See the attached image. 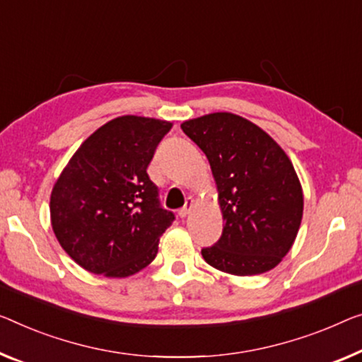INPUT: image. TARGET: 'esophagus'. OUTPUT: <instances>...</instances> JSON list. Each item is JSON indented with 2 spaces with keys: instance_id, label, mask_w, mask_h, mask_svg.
Here are the masks:
<instances>
[{
  "instance_id": "34e87169",
  "label": "esophagus",
  "mask_w": 362,
  "mask_h": 362,
  "mask_svg": "<svg viewBox=\"0 0 362 362\" xmlns=\"http://www.w3.org/2000/svg\"><path fill=\"white\" fill-rule=\"evenodd\" d=\"M193 206H195V199H193L192 197H188V198H187V202H185V204H183V208L180 209V211H179L180 218H187V216L190 214V211L193 209Z\"/></svg>"
}]
</instances>
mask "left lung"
<instances>
[{
  "instance_id": "1",
  "label": "left lung",
  "mask_w": 362,
  "mask_h": 362,
  "mask_svg": "<svg viewBox=\"0 0 362 362\" xmlns=\"http://www.w3.org/2000/svg\"><path fill=\"white\" fill-rule=\"evenodd\" d=\"M211 165L223 235L202 250L204 262L234 276L273 269L298 237L304 193L284 149L267 132L230 112L182 123Z\"/></svg>"
}]
</instances>
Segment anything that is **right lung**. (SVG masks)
Here are the masks:
<instances>
[{
    "label": "right lung",
    "mask_w": 362,
    "mask_h": 362,
    "mask_svg": "<svg viewBox=\"0 0 362 362\" xmlns=\"http://www.w3.org/2000/svg\"><path fill=\"white\" fill-rule=\"evenodd\" d=\"M172 123L123 115L83 141L52 188L50 223L86 272L127 278L158 255L174 214L159 206L148 165Z\"/></svg>",
    "instance_id": "right-lung-1"
}]
</instances>
